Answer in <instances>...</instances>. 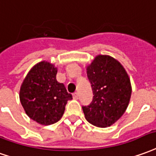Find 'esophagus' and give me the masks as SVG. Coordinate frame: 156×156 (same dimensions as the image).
<instances>
[{"label": "esophagus", "instance_id": "obj_1", "mask_svg": "<svg viewBox=\"0 0 156 156\" xmlns=\"http://www.w3.org/2000/svg\"><path fill=\"white\" fill-rule=\"evenodd\" d=\"M73 99H74V100H78V93H77V92L73 93Z\"/></svg>", "mask_w": 156, "mask_h": 156}]
</instances>
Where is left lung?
<instances>
[{
  "label": "left lung",
  "mask_w": 156,
  "mask_h": 156,
  "mask_svg": "<svg viewBox=\"0 0 156 156\" xmlns=\"http://www.w3.org/2000/svg\"><path fill=\"white\" fill-rule=\"evenodd\" d=\"M93 101L82 106L94 126L110 127L126 112L132 94L130 78L122 65L110 55H99L87 67Z\"/></svg>",
  "instance_id": "8db88e82"
}]
</instances>
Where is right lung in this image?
Wrapping results in <instances>:
<instances>
[{
    "label": "right lung",
    "mask_w": 156,
    "mask_h": 156,
    "mask_svg": "<svg viewBox=\"0 0 156 156\" xmlns=\"http://www.w3.org/2000/svg\"><path fill=\"white\" fill-rule=\"evenodd\" d=\"M57 68L43 61L30 69L22 83L20 101L28 116L41 125H51L63 116L67 101L73 99L56 80Z\"/></svg>",
    "instance_id": "1"
}]
</instances>
